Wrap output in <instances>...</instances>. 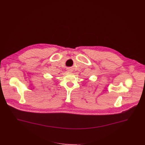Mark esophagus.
<instances>
[{
  "label": "esophagus",
  "instance_id": "34e87169",
  "mask_svg": "<svg viewBox=\"0 0 145 145\" xmlns=\"http://www.w3.org/2000/svg\"><path fill=\"white\" fill-rule=\"evenodd\" d=\"M68 71L69 72H72V70H71V69H68V71Z\"/></svg>",
  "mask_w": 145,
  "mask_h": 145
}]
</instances>
